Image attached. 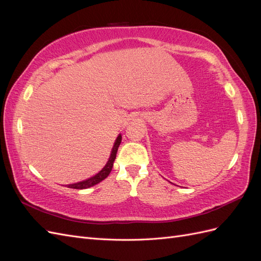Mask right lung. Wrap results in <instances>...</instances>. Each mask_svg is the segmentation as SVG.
Returning <instances> with one entry per match:
<instances>
[{
  "label": "right lung",
  "instance_id": "right-lung-1",
  "mask_svg": "<svg viewBox=\"0 0 261 261\" xmlns=\"http://www.w3.org/2000/svg\"><path fill=\"white\" fill-rule=\"evenodd\" d=\"M121 141H122V136L120 135V136H118V137L116 138V140H115V144H114V146H113V148H112L111 155H110V159H109V161L107 162L106 167H105L103 169H102V170L98 173L97 175H94V176H92V177H90V178H88V179H86V180L80 181V183L69 184V185H67V187H69V188H75V189H85V188H89V187H91V186H93V185H96V184L100 183L101 180H103L105 178H107L108 175H109L110 173H111V171H112L113 162H114L115 158H116V152H117L118 147H120Z\"/></svg>",
  "mask_w": 261,
  "mask_h": 261
}]
</instances>
